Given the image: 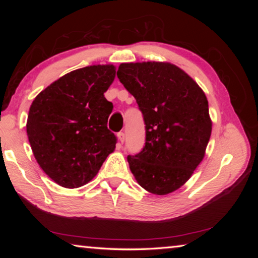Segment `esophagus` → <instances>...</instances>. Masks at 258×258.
<instances>
[{
	"mask_svg": "<svg viewBox=\"0 0 258 258\" xmlns=\"http://www.w3.org/2000/svg\"><path fill=\"white\" fill-rule=\"evenodd\" d=\"M117 137H118V140L120 143H123L125 141V133L124 132H119L118 134H117Z\"/></svg>",
	"mask_w": 258,
	"mask_h": 258,
	"instance_id": "34e87169",
	"label": "esophagus"
}]
</instances>
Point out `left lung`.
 <instances>
[{
  "mask_svg": "<svg viewBox=\"0 0 258 258\" xmlns=\"http://www.w3.org/2000/svg\"><path fill=\"white\" fill-rule=\"evenodd\" d=\"M117 77L137 100L146 142L127 161L135 180L154 195H167L189 180L205 156L212 133L203 90L167 62L121 63Z\"/></svg>",
  "mask_w": 258,
  "mask_h": 258,
  "instance_id": "8db88e82",
  "label": "left lung"
}]
</instances>
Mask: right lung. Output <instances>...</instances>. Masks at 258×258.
Returning a JSON list of instances; mask_svg holds the SVG:
<instances>
[{"label":"right lung","mask_w":258,"mask_h":258,"mask_svg":"<svg viewBox=\"0 0 258 258\" xmlns=\"http://www.w3.org/2000/svg\"><path fill=\"white\" fill-rule=\"evenodd\" d=\"M115 75L112 64L77 69L47 86L30 106L26 127L35 159L61 186L86 184L115 150L117 138L107 126L113 106L103 95Z\"/></svg>","instance_id":"1"}]
</instances>
